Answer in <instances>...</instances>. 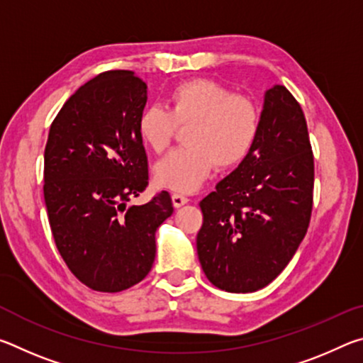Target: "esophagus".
Wrapping results in <instances>:
<instances>
[{
  "instance_id": "34e87169",
  "label": "esophagus",
  "mask_w": 363,
  "mask_h": 363,
  "mask_svg": "<svg viewBox=\"0 0 363 363\" xmlns=\"http://www.w3.org/2000/svg\"><path fill=\"white\" fill-rule=\"evenodd\" d=\"M171 200H173L174 208H181V206H184L189 201L187 196L182 195V194H173V195H171Z\"/></svg>"
}]
</instances>
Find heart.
<instances>
[{
  "label": "heart",
  "mask_w": 363,
  "mask_h": 363,
  "mask_svg": "<svg viewBox=\"0 0 363 363\" xmlns=\"http://www.w3.org/2000/svg\"><path fill=\"white\" fill-rule=\"evenodd\" d=\"M177 126L187 128L184 143L153 168L160 187L194 192L210 176L214 163L238 167L259 136L261 112L251 97L208 78L177 83L167 94V110L150 106L140 112L138 131L153 152H163L174 139Z\"/></svg>",
  "instance_id": "1"
}]
</instances>
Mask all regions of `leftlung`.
Returning a JSON list of instances; mask_svg holds the SVG:
<instances>
[{
	"label": "left lung",
	"instance_id": "8db88e82",
	"mask_svg": "<svg viewBox=\"0 0 363 363\" xmlns=\"http://www.w3.org/2000/svg\"><path fill=\"white\" fill-rule=\"evenodd\" d=\"M312 190L314 155L303 108L275 84L264 94L253 150L200 201L196 253L208 280L229 293L269 285L303 242Z\"/></svg>",
	"mask_w": 363,
	"mask_h": 363
}]
</instances>
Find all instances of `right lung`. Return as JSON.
<instances>
[{"label": "right lung", "instance_id": "add662e5", "mask_svg": "<svg viewBox=\"0 0 363 363\" xmlns=\"http://www.w3.org/2000/svg\"><path fill=\"white\" fill-rule=\"evenodd\" d=\"M147 84L130 70L104 72L64 104L45 149V203L54 242L91 290L116 293L145 279L155 232L173 214L168 192L126 201L149 184L138 118Z\"/></svg>", "mask_w": 363, "mask_h": 363}]
</instances>
